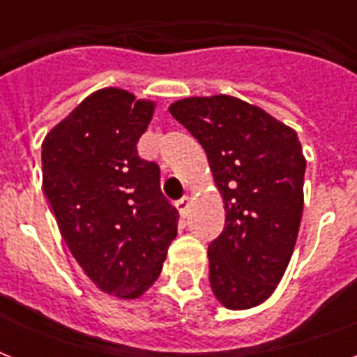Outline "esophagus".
<instances>
[{"instance_id": "esophagus-1", "label": "esophagus", "mask_w": 357, "mask_h": 357, "mask_svg": "<svg viewBox=\"0 0 357 357\" xmlns=\"http://www.w3.org/2000/svg\"><path fill=\"white\" fill-rule=\"evenodd\" d=\"M176 206H178V211L185 217V215H187V211H189V207H190V198H189V196H183V198H181V200L176 204Z\"/></svg>"}]
</instances>
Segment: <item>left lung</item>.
<instances>
[{"instance_id": "1", "label": "left lung", "mask_w": 357, "mask_h": 357, "mask_svg": "<svg viewBox=\"0 0 357 357\" xmlns=\"http://www.w3.org/2000/svg\"><path fill=\"white\" fill-rule=\"evenodd\" d=\"M170 114L206 150L224 231L209 244V283L228 310L263 304L282 282L304 209L305 157L293 128L238 98L192 96Z\"/></svg>"}]
</instances>
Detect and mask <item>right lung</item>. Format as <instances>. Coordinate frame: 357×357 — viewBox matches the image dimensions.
I'll list each match as a JSON object with an SVG mask.
<instances>
[{
  "mask_svg": "<svg viewBox=\"0 0 357 357\" xmlns=\"http://www.w3.org/2000/svg\"><path fill=\"white\" fill-rule=\"evenodd\" d=\"M153 111L151 100L100 89L42 142V189L64 243L98 289L123 300L153 285L178 235L159 167L137 155Z\"/></svg>",
  "mask_w": 357,
  "mask_h": 357,
  "instance_id": "right-lung-1",
  "label": "right lung"
}]
</instances>
